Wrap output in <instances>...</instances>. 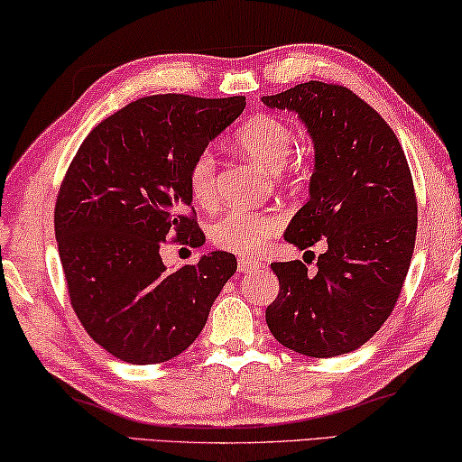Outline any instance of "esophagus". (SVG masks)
I'll return each instance as SVG.
<instances>
[{"instance_id":"1","label":"esophagus","mask_w":462,"mask_h":462,"mask_svg":"<svg viewBox=\"0 0 462 462\" xmlns=\"http://www.w3.org/2000/svg\"><path fill=\"white\" fill-rule=\"evenodd\" d=\"M255 268H260V262L258 260H252V258H239V272L244 274V272H252Z\"/></svg>"}]
</instances>
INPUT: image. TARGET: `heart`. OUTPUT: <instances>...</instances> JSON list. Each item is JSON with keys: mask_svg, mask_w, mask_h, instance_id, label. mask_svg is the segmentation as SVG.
<instances>
[{"mask_svg": "<svg viewBox=\"0 0 462 462\" xmlns=\"http://www.w3.org/2000/svg\"><path fill=\"white\" fill-rule=\"evenodd\" d=\"M236 145L263 170L278 171L289 160L294 145V131L289 123L272 115H255L247 118L236 133ZM188 186L196 202L210 204L217 196V162L210 151L196 157ZM281 226L274 213H245L231 210L210 226L213 244L239 255L258 254L270 236Z\"/></svg>", "mask_w": 462, "mask_h": 462, "instance_id": "b5f03b06", "label": "heart"}]
</instances>
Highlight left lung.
Wrapping results in <instances>:
<instances>
[{"instance_id": "obj_1", "label": "left lung", "mask_w": 462, "mask_h": 462, "mask_svg": "<svg viewBox=\"0 0 462 462\" xmlns=\"http://www.w3.org/2000/svg\"><path fill=\"white\" fill-rule=\"evenodd\" d=\"M262 102L294 112L315 149L309 200L284 239L299 249L325 244L313 276L300 260L272 263L281 292L266 323L305 356L354 352L387 321L410 270L418 229L410 165L391 126L347 88L307 81Z\"/></svg>"}]
</instances>
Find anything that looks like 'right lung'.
<instances>
[{
    "instance_id": "add662e5",
    "label": "right lung",
    "mask_w": 462,
    "mask_h": 462,
    "mask_svg": "<svg viewBox=\"0 0 462 462\" xmlns=\"http://www.w3.org/2000/svg\"><path fill=\"white\" fill-rule=\"evenodd\" d=\"M244 108V96L141 97L102 120L75 153L55 207L59 255L73 311L112 356L131 365L178 356L236 274L229 252L168 270L160 247L171 231L180 239L199 231L184 217L190 168Z\"/></svg>"
}]
</instances>
